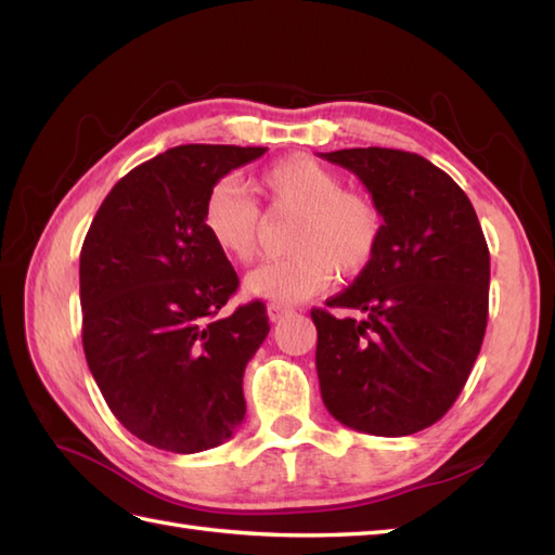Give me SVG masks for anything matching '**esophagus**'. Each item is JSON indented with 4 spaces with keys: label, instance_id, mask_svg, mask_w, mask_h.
<instances>
[{
    "label": "esophagus",
    "instance_id": "1",
    "mask_svg": "<svg viewBox=\"0 0 555 555\" xmlns=\"http://www.w3.org/2000/svg\"><path fill=\"white\" fill-rule=\"evenodd\" d=\"M288 312H291V308H286V305H279V302H271L267 308V314H269L271 322H279L281 317H286Z\"/></svg>",
    "mask_w": 555,
    "mask_h": 555
}]
</instances>
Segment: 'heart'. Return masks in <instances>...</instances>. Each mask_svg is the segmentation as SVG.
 Returning a JSON list of instances; mask_svg holds the SVG:
<instances>
[{"instance_id":"heart-1","label":"heart","mask_w":555,"mask_h":555,"mask_svg":"<svg viewBox=\"0 0 555 555\" xmlns=\"http://www.w3.org/2000/svg\"><path fill=\"white\" fill-rule=\"evenodd\" d=\"M274 211H293L291 257L257 267L245 276V293L274 302H300L340 276L362 274L376 257L384 233L382 211L367 195L344 191L336 171L308 155L279 159L259 179ZM203 229L221 255L253 262L262 235V211L245 188L221 179L203 205Z\"/></svg>"}]
</instances>
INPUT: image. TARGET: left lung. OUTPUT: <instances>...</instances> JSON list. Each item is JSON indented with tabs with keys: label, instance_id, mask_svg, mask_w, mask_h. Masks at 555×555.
Listing matches in <instances>:
<instances>
[{
	"label": "left lung",
	"instance_id": "1",
	"mask_svg": "<svg viewBox=\"0 0 555 555\" xmlns=\"http://www.w3.org/2000/svg\"><path fill=\"white\" fill-rule=\"evenodd\" d=\"M322 157L356 173L384 219L372 264L312 310L322 400L350 429L422 431L451 410L485 340V233L463 188L429 159L388 147ZM338 307L359 317L338 321Z\"/></svg>",
	"mask_w": 555,
	"mask_h": 555
}]
</instances>
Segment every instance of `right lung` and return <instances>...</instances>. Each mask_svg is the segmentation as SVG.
I'll list each match as a JSON object with an SVG mask.
<instances>
[{
	"instance_id": "1",
	"label": "right lung",
	"mask_w": 555,
	"mask_h": 555,
	"mask_svg": "<svg viewBox=\"0 0 555 555\" xmlns=\"http://www.w3.org/2000/svg\"><path fill=\"white\" fill-rule=\"evenodd\" d=\"M267 147L179 145L104 197L80 250L82 350L114 417L162 451L199 453L245 417V364L269 334L203 229L209 188Z\"/></svg>"
}]
</instances>
